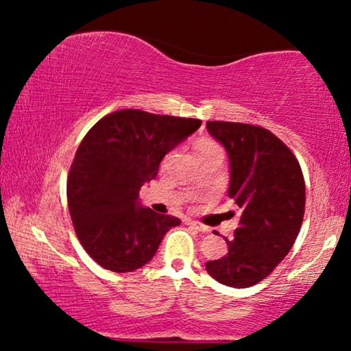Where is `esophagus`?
<instances>
[{"label": "esophagus", "instance_id": "34e87169", "mask_svg": "<svg viewBox=\"0 0 351 351\" xmlns=\"http://www.w3.org/2000/svg\"><path fill=\"white\" fill-rule=\"evenodd\" d=\"M189 225H190V227H193V228L198 230V232H203V233H208L209 232V228L206 227V225L199 223V222H195V220H189Z\"/></svg>", "mask_w": 351, "mask_h": 351}]
</instances>
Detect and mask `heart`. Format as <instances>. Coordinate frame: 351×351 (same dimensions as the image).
I'll return each mask as SVG.
<instances>
[{"label": "heart", "mask_w": 351, "mask_h": 351, "mask_svg": "<svg viewBox=\"0 0 351 351\" xmlns=\"http://www.w3.org/2000/svg\"><path fill=\"white\" fill-rule=\"evenodd\" d=\"M209 152H220V148L217 143L210 142V141H199L196 143V155H204V153Z\"/></svg>", "instance_id": "obj_1"}]
</instances>
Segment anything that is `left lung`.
Here are the masks:
<instances>
[{
	"mask_svg": "<svg viewBox=\"0 0 351 351\" xmlns=\"http://www.w3.org/2000/svg\"><path fill=\"white\" fill-rule=\"evenodd\" d=\"M206 128L228 153V196L239 209L234 237L225 238L228 254L206 263V271L241 289L265 280L295 243L305 213L304 174L294 153L265 128L228 121Z\"/></svg>",
	"mask_w": 351,
	"mask_h": 351,
	"instance_id": "1",
	"label": "left lung"
}]
</instances>
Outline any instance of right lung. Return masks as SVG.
Instances as JSON below:
<instances>
[{
    "instance_id": "obj_1",
    "label": "right lung",
    "mask_w": 351,
    "mask_h": 351,
    "mask_svg": "<svg viewBox=\"0 0 351 351\" xmlns=\"http://www.w3.org/2000/svg\"><path fill=\"white\" fill-rule=\"evenodd\" d=\"M201 126V119L119 110L90 128L66 180L73 227L84 251L114 273L134 271L155 256L161 239L180 225L138 203L166 153Z\"/></svg>"
}]
</instances>
